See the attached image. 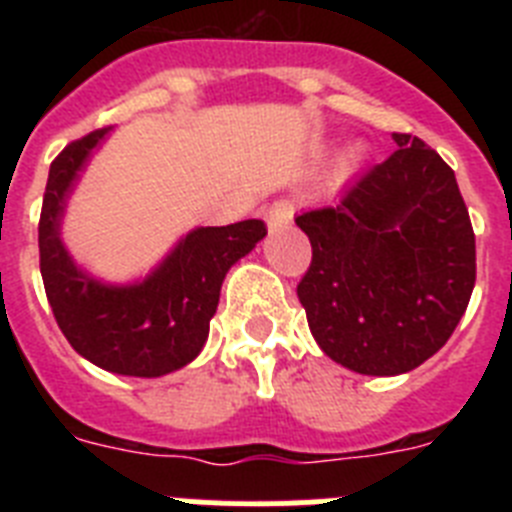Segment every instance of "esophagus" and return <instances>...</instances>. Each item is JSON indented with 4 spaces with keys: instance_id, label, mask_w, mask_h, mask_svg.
<instances>
[{
    "instance_id": "1",
    "label": "esophagus",
    "mask_w": 512,
    "mask_h": 512,
    "mask_svg": "<svg viewBox=\"0 0 512 512\" xmlns=\"http://www.w3.org/2000/svg\"><path fill=\"white\" fill-rule=\"evenodd\" d=\"M292 215H295V207L289 205V202H274L266 210V228H269V233H279V230L287 228L292 223Z\"/></svg>"
}]
</instances>
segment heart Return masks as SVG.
Here are the masks:
<instances>
[{
    "label": "heart",
    "mask_w": 512,
    "mask_h": 512,
    "mask_svg": "<svg viewBox=\"0 0 512 512\" xmlns=\"http://www.w3.org/2000/svg\"><path fill=\"white\" fill-rule=\"evenodd\" d=\"M359 161H361V153L356 151V148H351V151L343 153V158L338 161V171H341V174H351V171L359 166Z\"/></svg>",
    "instance_id": "obj_1"
}]
</instances>
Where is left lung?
Here are the masks:
<instances>
[{
  "label": "left lung",
  "mask_w": 512,
  "mask_h": 512,
  "mask_svg": "<svg viewBox=\"0 0 512 512\" xmlns=\"http://www.w3.org/2000/svg\"><path fill=\"white\" fill-rule=\"evenodd\" d=\"M361 174L338 205L295 217L312 264L297 297L312 338L356 374L413 372L449 341L477 277L454 171L420 138Z\"/></svg>",
  "instance_id": "1"
}]
</instances>
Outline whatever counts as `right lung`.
Here are the masks:
<instances>
[{"instance_id":"obj_1","label":"right lung","mask_w":512,"mask_h":512,"mask_svg":"<svg viewBox=\"0 0 512 512\" xmlns=\"http://www.w3.org/2000/svg\"><path fill=\"white\" fill-rule=\"evenodd\" d=\"M112 128L63 148L48 171L38 225L40 274L66 341L94 366L125 377H164L200 356L230 266L266 235L261 220L194 228L146 277L115 284L89 274L63 243V215L81 174Z\"/></svg>"}]
</instances>
